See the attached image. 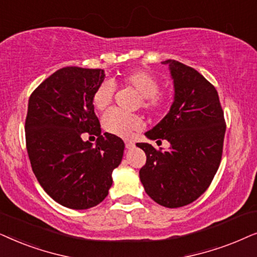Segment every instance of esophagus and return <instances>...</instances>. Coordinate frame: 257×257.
Listing matches in <instances>:
<instances>
[{"label":"esophagus","instance_id":"34e87169","mask_svg":"<svg viewBox=\"0 0 257 257\" xmlns=\"http://www.w3.org/2000/svg\"><path fill=\"white\" fill-rule=\"evenodd\" d=\"M124 143H125V148L126 149H132V148H134V147H135V142L132 141V140H125Z\"/></svg>","mask_w":257,"mask_h":257}]
</instances>
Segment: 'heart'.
<instances>
[{"label": "heart", "instance_id": "1", "mask_svg": "<svg viewBox=\"0 0 257 257\" xmlns=\"http://www.w3.org/2000/svg\"><path fill=\"white\" fill-rule=\"evenodd\" d=\"M122 83L133 88L141 96L139 105L152 114H159L168 107L170 94L167 90H159L160 81L147 70H134L123 75ZM114 98V87L110 82H103L93 95V105L98 111L110 107ZM102 126L108 134L128 138L143 126V119L136 114H126L118 110H110L102 117Z\"/></svg>", "mask_w": 257, "mask_h": 257}]
</instances>
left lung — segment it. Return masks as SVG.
I'll return each instance as SVG.
<instances>
[{
    "label": "left lung",
    "instance_id": "8db88e82",
    "mask_svg": "<svg viewBox=\"0 0 257 257\" xmlns=\"http://www.w3.org/2000/svg\"><path fill=\"white\" fill-rule=\"evenodd\" d=\"M174 80V102L162 121L147 132L149 140L169 149L159 150L149 143H136L146 153L140 170L146 193L167 208L187 206L210 186L220 167L225 122L216 89L194 68L167 60Z\"/></svg>",
    "mask_w": 257,
    "mask_h": 257
}]
</instances>
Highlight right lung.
Returning <instances> with one entry per match:
<instances>
[{"label": "right lung", "instance_id": "right-lung-1", "mask_svg": "<svg viewBox=\"0 0 257 257\" xmlns=\"http://www.w3.org/2000/svg\"><path fill=\"white\" fill-rule=\"evenodd\" d=\"M102 69L66 67L30 95L26 118L27 152L44 191L70 209H89L107 197L111 173L121 163L124 142L104 133L93 95L104 80ZM84 134L97 136V145Z\"/></svg>", "mask_w": 257, "mask_h": 257}]
</instances>
